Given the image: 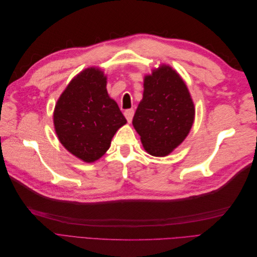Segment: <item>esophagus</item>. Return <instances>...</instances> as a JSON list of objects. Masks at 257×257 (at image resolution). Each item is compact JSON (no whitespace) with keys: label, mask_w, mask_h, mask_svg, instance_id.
I'll return each mask as SVG.
<instances>
[{"label":"esophagus","mask_w":257,"mask_h":257,"mask_svg":"<svg viewBox=\"0 0 257 257\" xmlns=\"http://www.w3.org/2000/svg\"><path fill=\"white\" fill-rule=\"evenodd\" d=\"M124 115H125V118L128 122L132 121V119H133V115H134V109H127L124 111Z\"/></svg>","instance_id":"obj_1"}]
</instances>
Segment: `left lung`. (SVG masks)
Segmentation results:
<instances>
[{"mask_svg": "<svg viewBox=\"0 0 257 257\" xmlns=\"http://www.w3.org/2000/svg\"><path fill=\"white\" fill-rule=\"evenodd\" d=\"M195 116L188 87L168 65H161L144 80V95L133 118L145 150L166 157L190 133Z\"/></svg>", "mask_w": 257, "mask_h": 257, "instance_id": "8db88e82", "label": "left lung"}]
</instances>
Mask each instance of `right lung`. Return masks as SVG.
I'll return each mask as SVG.
<instances>
[{
	"label": "right lung",
	"mask_w": 257,
	"mask_h": 257,
	"mask_svg": "<svg viewBox=\"0 0 257 257\" xmlns=\"http://www.w3.org/2000/svg\"><path fill=\"white\" fill-rule=\"evenodd\" d=\"M106 80L100 69L85 68L68 83L54 108L60 143L87 163L102 158L115 132L126 123L118 104L108 95Z\"/></svg>",
	"instance_id": "1"
}]
</instances>
